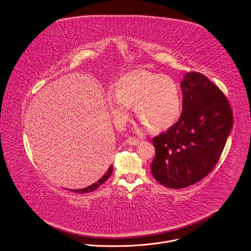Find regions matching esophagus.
I'll return each mask as SVG.
<instances>
[{"instance_id":"34e87169","label":"esophagus","mask_w":251,"mask_h":251,"mask_svg":"<svg viewBox=\"0 0 251 251\" xmlns=\"http://www.w3.org/2000/svg\"><path fill=\"white\" fill-rule=\"evenodd\" d=\"M126 142H127V144H129V145H138L139 144V140L138 139H135V138H132V137H129L127 140H126Z\"/></svg>"}]
</instances>
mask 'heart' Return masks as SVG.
Returning <instances> with one entry per match:
<instances>
[{
    "label": "heart",
    "instance_id": "heart-1",
    "mask_svg": "<svg viewBox=\"0 0 251 251\" xmlns=\"http://www.w3.org/2000/svg\"><path fill=\"white\" fill-rule=\"evenodd\" d=\"M111 114L122 125L134 107L136 118L152 131L172 127L182 111L181 90L170 75L148 71H133L120 76L116 93L108 94Z\"/></svg>",
    "mask_w": 251,
    "mask_h": 251
}]
</instances>
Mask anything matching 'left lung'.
Returning a JSON list of instances; mask_svg holds the SVG:
<instances>
[{
  "instance_id": "8db88e82",
  "label": "left lung",
  "mask_w": 251,
  "mask_h": 251,
  "mask_svg": "<svg viewBox=\"0 0 251 251\" xmlns=\"http://www.w3.org/2000/svg\"><path fill=\"white\" fill-rule=\"evenodd\" d=\"M181 88L180 118L152 138V176L170 189H183L205 178L218 162L233 125L227 99L205 75L187 73Z\"/></svg>"
}]
</instances>
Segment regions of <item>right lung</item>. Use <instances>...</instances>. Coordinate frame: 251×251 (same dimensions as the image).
Instances as JSON below:
<instances>
[{"label":"right lung","instance_id":"right-lung-1","mask_svg":"<svg viewBox=\"0 0 251 251\" xmlns=\"http://www.w3.org/2000/svg\"><path fill=\"white\" fill-rule=\"evenodd\" d=\"M112 173H113V166L109 167V169L107 170V172L105 173V175H104L103 176L101 177L100 179H99L96 183L92 184L91 186L86 187V188H84V189H80V190H71V192H76V193H88V192H94V191H96L98 188H100L103 183H105V181H106L109 177L111 176Z\"/></svg>","mask_w":251,"mask_h":251}]
</instances>
